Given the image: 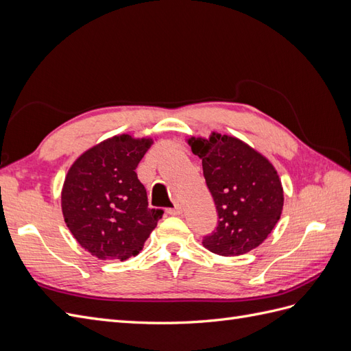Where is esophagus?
Returning a JSON list of instances; mask_svg holds the SVG:
<instances>
[{"mask_svg": "<svg viewBox=\"0 0 351 351\" xmlns=\"http://www.w3.org/2000/svg\"><path fill=\"white\" fill-rule=\"evenodd\" d=\"M167 212H168V214L169 215H180V214H182V212H183V209H182V206H180L178 204H176L173 208H169V209H167Z\"/></svg>", "mask_w": 351, "mask_h": 351, "instance_id": "1", "label": "esophagus"}]
</instances>
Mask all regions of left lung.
I'll return each instance as SVG.
<instances>
[{"label":"left lung","instance_id":"1","mask_svg":"<svg viewBox=\"0 0 351 351\" xmlns=\"http://www.w3.org/2000/svg\"><path fill=\"white\" fill-rule=\"evenodd\" d=\"M187 143L202 159L206 186L214 197L218 226L204 246L221 256H239L256 249L277 224L284 192L277 169L237 137L212 133Z\"/></svg>","mask_w":351,"mask_h":351}]
</instances>
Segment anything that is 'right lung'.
Here are the masks:
<instances>
[{
    "label": "right lung",
    "mask_w": 351,
    "mask_h": 351,
    "mask_svg": "<svg viewBox=\"0 0 351 351\" xmlns=\"http://www.w3.org/2000/svg\"><path fill=\"white\" fill-rule=\"evenodd\" d=\"M152 143L151 137H110L83 152L66 176L62 217L80 246L101 261L139 254L162 218V209L147 208L134 171Z\"/></svg>",
    "instance_id": "obj_1"
}]
</instances>
